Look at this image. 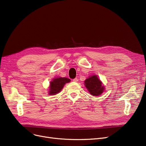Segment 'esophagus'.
Wrapping results in <instances>:
<instances>
[{
    "label": "esophagus",
    "instance_id": "34e87169",
    "mask_svg": "<svg viewBox=\"0 0 146 146\" xmlns=\"http://www.w3.org/2000/svg\"><path fill=\"white\" fill-rule=\"evenodd\" d=\"M73 80V82H78V78H75V79H74Z\"/></svg>",
    "mask_w": 146,
    "mask_h": 146
}]
</instances>
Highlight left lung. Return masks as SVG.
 <instances>
[{
    "mask_svg": "<svg viewBox=\"0 0 146 146\" xmlns=\"http://www.w3.org/2000/svg\"><path fill=\"white\" fill-rule=\"evenodd\" d=\"M85 86L92 95L99 96L101 95L104 90V87L102 86V82L95 75L87 79L85 81Z\"/></svg>",
    "mask_w": 146,
    "mask_h": 146,
    "instance_id": "obj_1",
    "label": "left lung"
}]
</instances>
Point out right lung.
I'll list each match as a JSON object with an SVG mask.
<instances>
[{
    "mask_svg": "<svg viewBox=\"0 0 146 146\" xmlns=\"http://www.w3.org/2000/svg\"><path fill=\"white\" fill-rule=\"evenodd\" d=\"M70 82V80L67 78H59L54 79L50 82V95H56L61 90L66 83Z\"/></svg>",
    "mask_w": 146,
    "mask_h": 146,
    "instance_id": "1",
    "label": "right lung"
}]
</instances>
